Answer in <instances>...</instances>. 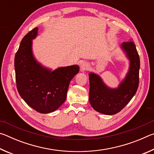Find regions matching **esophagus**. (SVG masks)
<instances>
[{"mask_svg":"<svg viewBox=\"0 0 154 154\" xmlns=\"http://www.w3.org/2000/svg\"><path fill=\"white\" fill-rule=\"evenodd\" d=\"M90 64L88 62H83V63L81 64L80 66V69L81 71H88V69H90Z\"/></svg>","mask_w":154,"mask_h":154,"instance_id":"esophagus-1","label":"esophagus"}]
</instances>
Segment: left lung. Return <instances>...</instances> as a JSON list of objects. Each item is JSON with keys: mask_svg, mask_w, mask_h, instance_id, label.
Listing matches in <instances>:
<instances>
[{"mask_svg": "<svg viewBox=\"0 0 154 154\" xmlns=\"http://www.w3.org/2000/svg\"><path fill=\"white\" fill-rule=\"evenodd\" d=\"M128 60V70L117 88L108 86L100 75L89 73V101L99 113L114 115L120 111L137 92L139 82L140 59L133 42L123 43L119 46Z\"/></svg>", "mask_w": 154, "mask_h": 154, "instance_id": "8db88e82", "label": "left lung"}]
</instances>
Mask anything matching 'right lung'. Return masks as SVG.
<instances>
[{
	"label": "right lung",
	"instance_id": "right-lung-1",
	"mask_svg": "<svg viewBox=\"0 0 154 154\" xmlns=\"http://www.w3.org/2000/svg\"><path fill=\"white\" fill-rule=\"evenodd\" d=\"M38 28L25 35L15 56L17 89L28 106L41 113L57 110L66 98L71 79L79 71L77 64L58 67L55 70L37 61L32 51V41Z\"/></svg>",
	"mask_w": 154,
	"mask_h": 154
}]
</instances>
